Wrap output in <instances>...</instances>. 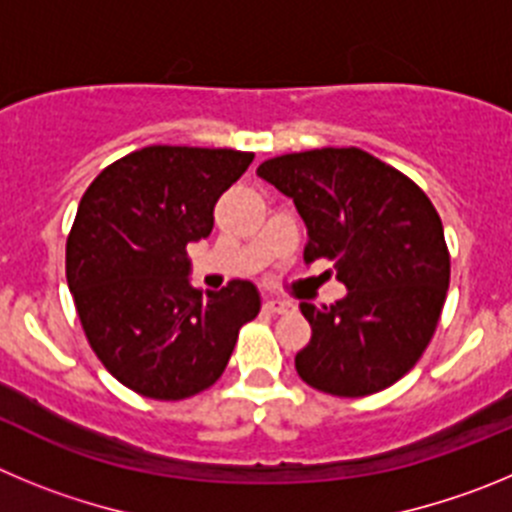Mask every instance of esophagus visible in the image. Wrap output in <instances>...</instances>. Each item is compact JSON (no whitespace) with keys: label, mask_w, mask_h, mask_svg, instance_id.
Listing matches in <instances>:
<instances>
[{"label":"esophagus","mask_w":512,"mask_h":512,"mask_svg":"<svg viewBox=\"0 0 512 512\" xmlns=\"http://www.w3.org/2000/svg\"><path fill=\"white\" fill-rule=\"evenodd\" d=\"M293 308V303L285 301V298H267L265 311L267 313H288Z\"/></svg>","instance_id":"1"}]
</instances>
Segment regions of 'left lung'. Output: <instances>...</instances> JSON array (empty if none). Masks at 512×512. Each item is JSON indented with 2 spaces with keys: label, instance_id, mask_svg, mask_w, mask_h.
Returning <instances> with one entry per match:
<instances>
[{
  "label": "left lung",
  "instance_id": "left-lung-1",
  "mask_svg": "<svg viewBox=\"0 0 512 512\" xmlns=\"http://www.w3.org/2000/svg\"><path fill=\"white\" fill-rule=\"evenodd\" d=\"M257 176L296 204L306 265L329 260L347 288L331 306L301 303L311 324V342L296 354L301 380L339 398L390 388L428 347L446 301L449 250L434 204L357 147L280 155Z\"/></svg>",
  "mask_w": 512,
  "mask_h": 512
}]
</instances>
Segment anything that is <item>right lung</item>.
Wrapping results in <instances>:
<instances>
[{
  "label": "right lung",
  "mask_w": 512,
  "mask_h": 512,
  "mask_svg": "<svg viewBox=\"0 0 512 512\" xmlns=\"http://www.w3.org/2000/svg\"><path fill=\"white\" fill-rule=\"evenodd\" d=\"M252 153L150 145L86 188L66 278L91 349L122 385L183 400L222 377L239 329L260 313L250 280L201 293L186 247L209 237L214 206Z\"/></svg>",
  "instance_id": "add662e5"
}]
</instances>
